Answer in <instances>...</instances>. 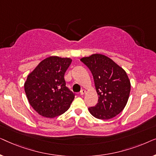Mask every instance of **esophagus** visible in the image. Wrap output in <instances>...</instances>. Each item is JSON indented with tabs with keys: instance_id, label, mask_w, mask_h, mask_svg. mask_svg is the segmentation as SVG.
Masks as SVG:
<instances>
[{
	"instance_id": "34e87169",
	"label": "esophagus",
	"mask_w": 156,
	"mask_h": 156,
	"mask_svg": "<svg viewBox=\"0 0 156 156\" xmlns=\"http://www.w3.org/2000/svg\"><path fill=\"white\" fill-rule=\"evenodd\" d=\"M85 93H86V91H85L84 89H82V90H81V91H80V94H81V95L84 94Z\"/></svg>"
}]
</instances>
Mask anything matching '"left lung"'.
Wrapping results in <instances>:
<instances>
[{
    "label": "left lung",
    "instance_id": "1",
    "mask_svg": "<svg viewBox=\"0 0 156 156\" xmlns=\"http://www.w3.org/2000/svg\"><path fill=\"white\" fill-rule=\"evenodd\" d=\"M81 62L92 74L98 97L94 106L89 108L93 116L107 120L122 112L129 99L131 83L122 68L105 55L94 54Z\"/></svg>",
    "mask_w": 156,
    "mask_h": 156
}]
</instances>
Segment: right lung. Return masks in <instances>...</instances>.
I'll return each instance as SVG.
<instances>
[{"label": "right lung", "mask_w": 156, "mask_h": 156, "mask_svg": "<svg viewBox=\"0 0 156 156\" xmlns=\"http://www.w3.org/2000/svg\"><path fill=\"white\" fill-rule=\"evenodd\" d=\"M72 59L52 56L42 60L27 76L25 91L32 107L47 118L62 114L75 94L66 87L64 78Z\"/></svg>", "instance_id": "obj_1"}]
</instances>
